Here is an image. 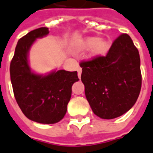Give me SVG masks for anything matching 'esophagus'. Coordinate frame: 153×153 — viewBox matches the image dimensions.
<instances>
[{
  "label": "esophagus",
  "instance_id": "obj_1",
  "mask_svg": "<svg viewBox=\"0 0 153 153\" xmlns=\"http://www.w3.org/2000/svg\"><path fill=\"white\" fill-rule=\"evenodd\" d=\"M81 73H82L81 68H78V75H79V78H80V76H81Z\"/></svg>",
  "mask_w": 153,
  "mask_h": 153
}]
</instances>
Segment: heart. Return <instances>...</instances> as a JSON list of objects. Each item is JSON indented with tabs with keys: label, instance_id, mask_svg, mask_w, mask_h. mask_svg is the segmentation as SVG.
Returning a JSON list of instances; mask_svg holds the SVG:
<instances>
[{
	"label": "heart",
	"instance_id": "obj_1",
	"mask_svg": "<svg viewBox=\"0 0 153 153\" xmlns=\"http://www.w3.org/2000/svg\"><path fill=\"white\" fill-rule=\"evenodd\" d=\"M82 48L91 49L93 47L95 55H102L109 48V43L106 40H98L97 37L87 38L82 42Z\"/></svg>",
	"mask_w": 153,
	"mask_h": 153
}]
</instances>
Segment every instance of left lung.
<instances>
[{"instance_id":"obj_1","label":"left lung","mask_w":153,"mask_h":153,"mask_svg":"<svg viewBox=\"0 0 153 153\" xmlns=\"http://www.w3.org/2000/svg\"><path fill=\"white\" fill-rule=\"evenodd\" d=\"M81 80L93 113L101 119L118 118L134 106L141 88L138 49L129 34L116 38L106 56L81 61Z\"/></svg>"}]
</instances>
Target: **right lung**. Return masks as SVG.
<instances>
[{"label":"right lung","mask_w":153,"mask_h":153,"mask_svg":"<svg viewBox=\"0 0 153 153\" xmlns=\"http://www.w3.org/2000/svg\"><path fill=\"white\" fill-rule=\"evenodd\" d=\"M49 34L48 28L34 29L19 39L10 64L14 97L24 115L40 124H56L63 119L71 98L77 71L58 70L46 76L30 71L28 51L37 38Z\"/></svg>","instance_id":"add662e5"}]
</instances>
